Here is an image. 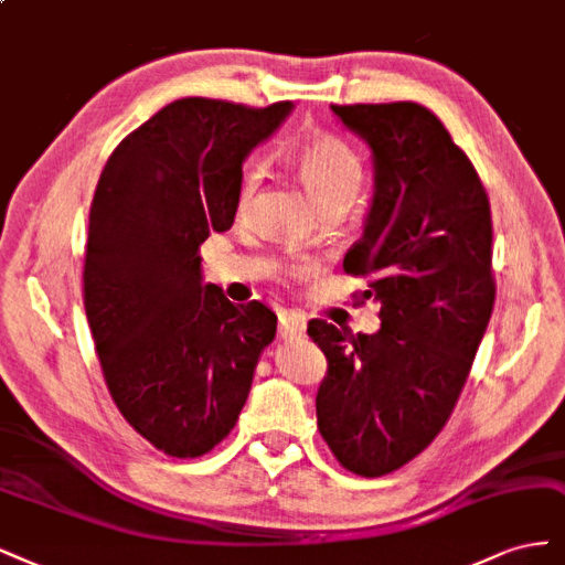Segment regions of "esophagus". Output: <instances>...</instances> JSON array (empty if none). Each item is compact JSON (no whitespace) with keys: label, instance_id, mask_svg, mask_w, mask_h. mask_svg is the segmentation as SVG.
Instances as JSON below:
<instances>
[{"label":"esophagus","instance_id":"esophagus-1","mask_svg":"<svg viewBox=\"0 0 565 565\" xmlns=\"http://www.w3.org/2000/svg\"><path fill=\"white\" fill-rule=\"evenodd\" d=\"M305 331H307L305 315L296 312V309H284L279 315V335L284 340H296V338H302Z\"/></svg>","mask_w":565,"mask_h":565}]
</instances>
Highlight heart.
<instances>
[{"label":"heart","mask_w":565,"mask_h":565,"mask_svg":"<svg viewBox=\"0 0 565 565\" xmlns=\"http://www.w3.org/2000/svg\"><path fill=\"white\" fill-rule=\"evenodd\" d=\"M296 171L307 194L323 209H348L363 183V163L348 142L333 136H319L300 145L296 152ZM263 178L260 163H248L239 185V209H248Z\"/></svg>","instance_id":"heart-1"}]
</instances>
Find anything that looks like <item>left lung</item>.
I'll use <instances>...</instances> for the list:
<instances>
[{
    "label": "left lung",
    "instance_id": "obj_1",
    "mask_svg": "<svg viewBox=\"0 0 565 565\" xmlns=\"http://www.w3.org/2000/svg\"><path fill=\"white\" fill-rule=\"evenodd\" d=\"M369 145L373 199L348 275H373V335L312 319L329 359L317 423L338 462L382 477L444 429L495 302L493 223L479 173L446 126L417 103L331 105Z\"/></svg>",
    "mask_w": 565,
    "mask_h": 565
}]
</instances>
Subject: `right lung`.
I'll use <instances>...</instances> for the list:
<instances>
[{"label": "right lung", "mask_w": 565, "mask_h": 565, "mask_svg": "<svg viewBox=\"0 0 565 565\" xmlns=\"http://www.w3.org/2000/svg\"><path fill=\"white\" fill-rule=\"evenodd\" d=\"M294 103L265 110L175 100L107 159L88 213L84 307L119 413L171 458H199L236 425L277 335L263 302L204 284L202 246L239 206L242 167Z\"/></svg>", "instance_id": "right-lung-1"}]
</instances>
